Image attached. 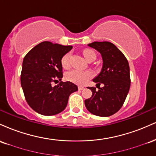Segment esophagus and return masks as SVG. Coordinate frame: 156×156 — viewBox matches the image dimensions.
<instances>
[{
    "instance_id": "34e87169",
    "label": "esophagus",
    "mask_w": 156,
    "mask_h": 156,
    "mask_svg": "<svg viewBox=\"0 0 156 156\" xmlns=\"http://www.w3.org/2000/svg\"><path fill=\"white\" fill-rule=\"evenodd\" d=\"M78 89H79V90H83L84 87H78Z\"/></svg>"
}]
</instances>
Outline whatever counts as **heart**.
Segmentation results:
<instances>
[{
  "label": "heart",
  "instance_id": "b5f03b06",
  "mask_svg": "<svg viewBox=\"0 0 156 156\" xmlns=\"http://www.w3.org/2000/svg\"><path fill=\"white\" fill-rule=\"evenodd\" d=\"M83 55L85 58L88 61L89 58H92V57H95L96 55L94 52L92 50H85L83 51ZM70 58L71 54L69 53H66L65 55H63L61 60V63H62V67L65 69L69 67L70 66ZM94 73L91 70H79V69H73V70L69 71L66 73L65 77L66 79L69 81L72 82V83L78 84V85H83L87 83L88 80L92 78Z\"/></svg>",
  "mask_w": 156,
  "mask_h": 156
}]
</instances>
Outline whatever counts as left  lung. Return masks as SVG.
Here are the masks:
<instances>
[{
	"label": "left lung",
	"mask_w": 156,
	"mask_h": 156,
	"mask_svg": "<svg viewBox=\"0 0 156 156\" xmlns=\"http://www.w3.org/2000/svg\"><path fill=\"white\" fill-rule=\"evenodd\" d=\"M88 46L101 53L103 67L93 79L98 83V90L95 87H87L92 90V95L84 101L86 108L96 116L109 117L121 108L129 92V64L124 54L112 42H94Z\"/></svg>",
	"instance_id": "left-lung-1"
}]
</instances>
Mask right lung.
I'll return each instance as SVG.
<instances>
[{"mask_svg":"<svg viewBox=\"0 0 156 156\" xmlns=\"http://www.w3.org/2000/svg\"><path fill=\"white\" fill-rule=\"evenodd\" d=\"M72 48L45 41L32 48L23 58L21 87L27 103L36 112L44 116L62 112L71 93L78 91V87L69 81L51 85L62 80L61 60Z\"/></svg>","mask_w":156,"mask_h":156,"instance_id":"obj_1","label":"right lung"}]
</instances>
